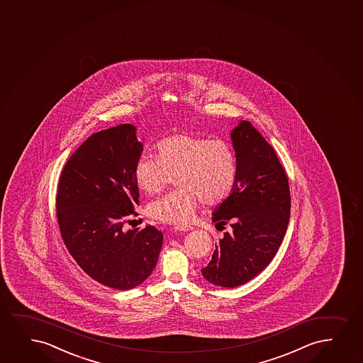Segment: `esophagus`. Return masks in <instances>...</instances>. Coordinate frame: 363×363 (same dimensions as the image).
Segmentation results:
<instances>
[{
	"label": "esophagus",
	"mask_w": 363,
	"mask_h": 363,
	"mask_svg": "<svg viewBox=\"0 0 363 363\" xmlns=\"http://www.w3.org/2000/svg\"><path fill=\"white\" fill-rule=\"evenodd\" d=\"M175 231H179V233H188V231H192V226H175Z\"/></svg>",
	"instance_id": "esophagus-1"
}]
</instances>
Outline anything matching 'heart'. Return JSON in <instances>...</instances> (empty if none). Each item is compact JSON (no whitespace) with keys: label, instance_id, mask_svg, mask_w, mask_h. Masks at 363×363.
I'll return each instance as SVG.
<instances>
[{"label":"heart","instance_id":"heart-1","mask_svg":"<svg viewBox=\"0 0 363 363\" xmlns=\"http://www.w3.org/2000/svg\"><path fill=\"white\" fill-rule=\"evenodd\" d=\"M175 176L179 188L152 201L148 213L162 223L187 224L199 199L214 206L233 192L238 179L233 149L223 139L179 133L157 143V159L143 157L135 164V182L149 194L162 191Z\"/></svg>","mask_w":363,"mask_h":363}]
</instances>
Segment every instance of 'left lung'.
Here are the masks:
<instances>
[{"mask_svg": "<svg viewBox=\"0 0 363 363\" xmlns=\"http://www.w3.org/2000/svg\"><path fill=\"white\" fill-rule=\"evenodd\" d=\"M238 179L233 192L213 211L215 224L230 233L201 274L221 287L240 286L267 268L278 252L290 220L291 197L286 174L273 147L251 122L230 132Z\"/></svg>", "mask_w": 363, "mask_h": 363, "instance_id": "8db88e82", "label": "left lung"}]
</instances>
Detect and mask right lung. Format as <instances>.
I'll return each mask as SVG.
<instances>
[{
  "instance_id": "obj_1",
  "label": "right lung",
  "mask_w": 363,
  "mask_h": 363,
  "mask_svg": "<svg viewBox=\"0 0 363 363\" xmlns=\"http://www.w3.org/2000/svg\"><path fill=\"white\" fill-rule=\"evenodd\" d=\"M135 132L123 123L90 135L63 167L56 197L68 252L90 278L116 290L145 281L162 246L152 225L123 228L139 201L135 167L143 144Z\"/></svg>"
}]
</instances>
